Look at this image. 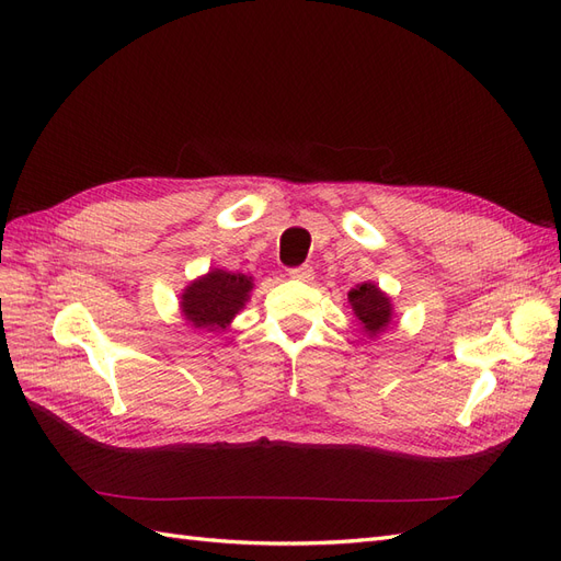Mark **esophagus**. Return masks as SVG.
<instances>
[{"label":"esophagus","mask_w":561,"mask_h":561,"mask_svg":"<svg viewBox=\"0 0 561 561\" xmlns=\"http://www.w3.org/2000/svg\"><path fill=\"white\" fill-rule=\"evenodd\" d=\"M287 274H290V278H295V280L309 283V280H313V266H309V264H304V266H295V268L287 271Z\"/></svg>","instance_id":"obj_1"}]
</instances>
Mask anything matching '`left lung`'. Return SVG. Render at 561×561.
<instances>
[{
    "instance_id": "1",
    "label": "left lung",
    "mask_w": 561,
    "mask_h": 561,
    "mask_svg": "<svg viewBox=\"0 0 561 561\" xmlns=\"http://www.w3.org/2000/svg\"><path fill=\"white\" fill-rule=\"evenodd\" d=\"M348 301L367 336H377L388 328L390 316H393V307H390V299L377 285L363 283L358 287H353L348 293Z\"/></svg>"
}]
</instances>
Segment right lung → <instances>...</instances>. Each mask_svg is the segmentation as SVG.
Segmentation results:
<instances>
[{"label":"right lung","instance_id":"obj_1","mask_svg":"<svg viewBox=\"0 0 561 561\" xmlns=\"http://www.w3.org/2000/svg\"><path fill=\"white\" fill-rule=\"evenodd\" d=\"M252 278L231 271H210L208 276L192 283L182 295V313L198 330H225L231 318L243 309Z\"/></svg>","mask_w":561,"mask_h":561}]
</instances>
